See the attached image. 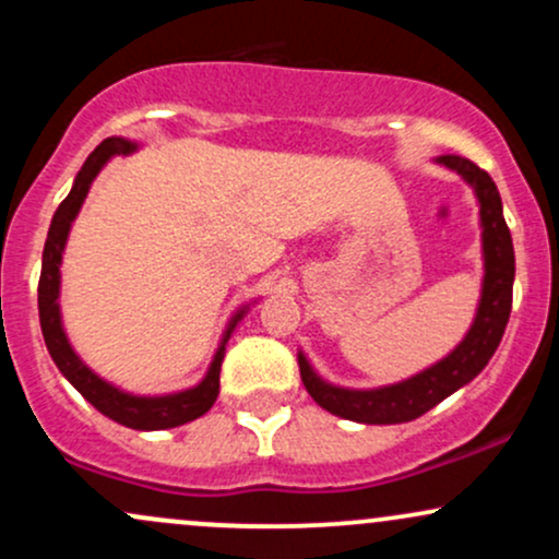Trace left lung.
I'll list each match as a JSON object with an SVG mask.
<instances>
[{
    "mask_svg": "<svg viewBox=\"0 0 559 559\" xmlns=\"http://www.w3.org/2000/svg\"><path fill=\"white\" fill-rule=\"evenodd\" d=\"M447 168L457 170L467 183H473L480 202V226H484V258L486 278L480 307L473 329L467 331L465 342L433 368L423 370L420 376L396 386L376 391H346L323 383L312 373L305 357L299 355V373L305 389L320 407L338 418L370 423V426H389V423H407L420 418L423 413L447 400L452 391L473 381L502 342L507 320L512 310V281H515V249L512 236L502 215V199H499L497 183L484 168L473 159L460 155L439 157Z\"/></svg>",
    "mask_w": 559,
    "mask_h": 559,
    "instance_id": "1",
    "label": "left lung"
}]
</instances>
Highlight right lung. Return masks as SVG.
I'll list each match as a JSON object with an SVG mask.
<instances>
[{
    "label": "right lung",
    "mask_w": 559,
    "mask_h": 559,
    "mask_svg": "<svg viewBox=\"0 0 559 559\" xmlns=\"http://www.w3.org/2000/svg\"><path fill=\"white\" fill-rule=\"evenodd\" d=\"M136 146L131 141L123 139H105L99 146L86 157L79 176H75L73 189L62 199L60 207L52 217V226H49L47 243H44V258H41V275H38V318H41V333L44 342H47L49 355L60 373L73 383L75 389L86 396L88 402L99 409L102 415L120 423L126 428H136V431H159V428H176L183 423L197 420L199 415L207 413L217 400V389H221V365L223 355H226V342L234 331V323L223 338V346L217 349L213 368H210L207 378L199 383L197 389L181 391V394L170 396H131L118 391L110 383L102 381L99 376H94L92 370L83 365L75 352L70 349L66 333H62L60 323V307H57V294H60V262H62V249H66V239L73 217L79 215L83 199L88 194V186L96 178V173L102 170V165L107 163L112 155H128Z\"/></svg>",
    "instance_id": "right-lung-1"
}]
</instances>
